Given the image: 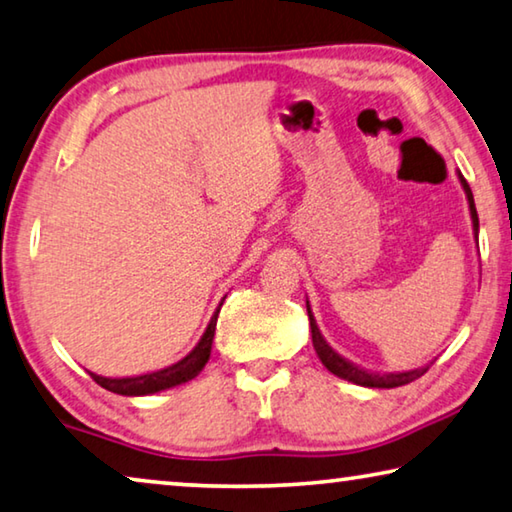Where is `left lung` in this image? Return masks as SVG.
Masks as SVG:
<instances>
[{"mask_svg": "<svg viewBox=\"0 0 512 512\" xmlns=\"http://www.w3.org/2000/svg\"><path fill=\"white\" fill-rule=\"evenodd\" d=\"M458 180L462 184V189H465V196L469 202V214H472V225H474V234H476V241H478V214H476V205H474V196H472V189H469V184L465 182V177L458 173ZM307 316H310V330H312V344H314V351L319 355V360L323 362V367H326L330 373H335L337 378H344L348 383H355V385H362V387H376V389H392V387H401V385H408L412 380H417L424 376L428 371V367H419V369H412V371H394V373H378V371H367L358 367V364H353L351 360H346L339 355L335 348H332L326 339H323L319 326H316V319L310 310V300H307Z\"/></svg>", "mask_w": 512, "mask_h": 512, "instance_id": "obj_1", "label": "left lung"}]
</instances>
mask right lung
<instances>
[{"mask_svg": "<svg viewBox=\"0 0 512 512\" xmlns=\"http://www.w3.org/2000/svg\"><path fill=\"white\" fill-rule=\"evenodd\" d=\"M223 300L218 303L216 312L212 319H209V326L205 332H202V337L196 344V348H193V351L186 355V358H182L180 362L170 364V367H166V369L143 373V376H132V378H104V376H97V373H91L93 380L100 387L109 389V392L123 394V396H145V394L161 392V389H170L175 385L189 383L191 378H196L198 373L205 369L209 355H212L216 321H218V312H221Z\"/></svg>", "mask_w": 512, "mask_h": 512, "instance_id": "add662e5", "label": "right lung"}]
</instances>
